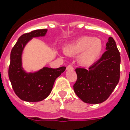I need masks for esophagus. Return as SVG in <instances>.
<instances>
[{
  "mask_svg": "<svg viewBox=\"0 0 130 130\" xmlns=\"http://www.w3.org/2000/svg\"><path fill=\"white\" fill-rule=\"evenodd\" d=\"M73 67L72 65H68L67 67V70H73Z\"/></svg>",
  "mask_w": 130,
  "mask_h": 130,
  "instance_id": "34e87169",
  "label": "esophagus"
}]
</instances>
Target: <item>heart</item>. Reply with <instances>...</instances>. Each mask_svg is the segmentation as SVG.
Instances as JSON below:
<instances>
[{"instance_id": "b5f03b06", "label": "heart", "mask_w": 130, "mask_h": 130, "mask_svg": "<svg viewBox=\"0 0 130 130\" xmlns=\"http://www.w3.org/2000/svg\"><path fill=\"white\" fill-rule=\"evenodd\" d=\"M103 50L101 40L90 36H84L76 40L65 47L66 55L75 56L78 54L77 61L82 66L88 67L99 59Z\"/></svg>"}]
</instances>
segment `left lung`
<instances>
[{"mask_svg": "<svg viewBox=\"0 0 130 130\" xmlns=\"http://www.w3.org/2000/svg\"><path fill=\"white\" fill-rule=\"evenodd\" d=\"M101 59L88 69L77 68V79L73 90L84 103L99 104L111 95L119 81L121 57L117 45L109 37Z\"/></svg>", "mask_w": 130, "mask_h": 130, "instance_id": "1", "label": "left lung"}]
</instances>
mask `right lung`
Segmentation results:
<instances>
[{
  "label": "right lung",
  "instance_id": "add662e5",
  "mask_svg": "<svg viewBox=\"0 0 130 130\" xmlns=\"http://www.w3.org/2000/svg\"><path fill=\"white\" fill-rule=\"evenodd\" d=\"M46 29H36L24 34L13 46L11 52L9 77L15 93L19 99L27 102H38L51 94L55 79L64 72L65 67L53 69L44 67L34 72H27L22 65L23 49L33 38L44 37Z\"/></svg>",
  "mask_w": 130,
  "mask_h": 130
}]
</instances>
